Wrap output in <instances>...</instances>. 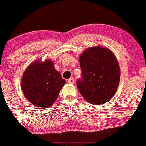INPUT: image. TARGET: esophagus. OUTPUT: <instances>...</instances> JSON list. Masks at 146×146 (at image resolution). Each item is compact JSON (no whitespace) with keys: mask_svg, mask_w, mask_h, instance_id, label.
Returning <instances> with one entry per match:
<instances>
[{"mask_svg":"<svg viewBox=\"0 0 146 146\" xmlns=\"http://www.w3.org/2000/svg\"><path fill=\"white\" fill-rule=\"evenodd\" d=\"M68 82L70 83V84H74V80L73 78H69L68 80Z\"/></svg>","mask_w":146,"mask_h":146,"instance_id":"34e87169","label":"esophagus"}]
</instances>
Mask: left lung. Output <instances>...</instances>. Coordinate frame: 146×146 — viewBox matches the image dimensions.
<instances>
[{
	"mask_svg": "<svg viewBox=\"0 0 146 146\" xmlns=\"http://www.w3.org/2000/svg\"><path fill=\"white\" fill-rule=\"evenodd\" d=\"M81 78L79 92L87 101L103 104L114 96L119 86L120 68L115 55L107 48L94 47L80 57Z\"/></svg>",
	"mask_w": 146,
	"mask_h": 146,
	"instance_id": "1",
	"label": "left lung"
}]
</instances>
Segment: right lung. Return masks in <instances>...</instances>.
Returning <instances> with one entry per match:
<instances>
[{"label":"right lung","mask_w":146,"mask_h":146,"mask_svg":"<svg viewBox=\"0 0 146 146\" xmlns=\"http://www.w3.org/2000/svg\"><path fill=\"white\" fill-rule=\"evenodd\" d=\"M66 80L50 60L35 62L25 71L21 80L24 95L37 107L48 108L56 101Z\"/></svg>","instance_id":"obj_1"}]
</instances>
